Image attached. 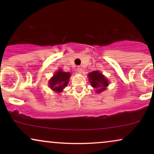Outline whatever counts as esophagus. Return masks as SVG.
I'll use <instances>...</instances> for the list:
<instances>
[{"mask_svg":"<svg viewBox=\"0 0 154 154\" xmlns=\"http://www.w3.org/2000/svg\"><path fill=\"white\" fill-rule=\"evenodd\" d=\"M77 72H79V73H82V67H81V66H77Z\"/></svg>","mask_w":154,"mask_h":154,"instance_id":"34e87169","label":"esophagus"}]
</instances>
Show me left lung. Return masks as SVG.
<instances>
[{
  "mask_svg": "<svg viewBox=\"0 0 154 154\" xmlns=\"http://www.w3.org/2000/svg\"><path fill=\"white\" fill-rule=\"evenodd\" d=\"M89 81L91 83L92 87L95 88L97 93H100L104 91L109 85V82L105 77L98 71H94L88 75Z\"/></svg>",
  "mask_w": 154,
  "mask_h": 154,
  "instance_id": "left-lung-1",
  "label": "left lung"
}]
</instances>
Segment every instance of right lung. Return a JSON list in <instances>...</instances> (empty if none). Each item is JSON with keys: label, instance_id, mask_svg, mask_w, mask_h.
I'll return each mask as SVG.
<instances>
[{"label": "right lung", "instance_id": "right-lung-1", "mask_svg": "<svg viewBox=\"0 0 154 154\" xmlns=\"http://www.w3.org/2000/svg\"><path fill=\"white\" fill-rule=\"evenodd\" d=\"M69 72H65L59 70L54 74V77L51 78L49 82L50 88L53 91L60 93L67 85L69 80Z\"/></svg>", "mask_w": 154, "mask_h": 154}]
</instances>
